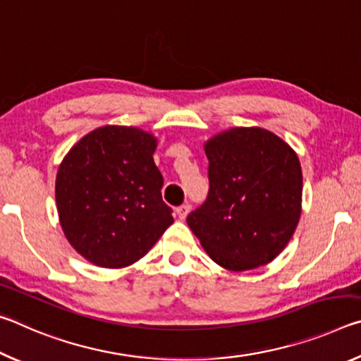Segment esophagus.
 Wrapping results in <instances>:
<instances>
[{"mask_svg":"<svg viewBox=\"0 0 361 361\" xmlns=\"http://www.w3.org/2000/svg\"><path fill=\"white\" fill-rule=\"evenodd\" d=\"M189 212H191V205L183 204V205L178 207V209H176V215H178L180 219H185L188 216Z\"/></svg>","mask_w":361,"mask_h":361,"instance_id":"obj_1","label":"esophagus"}]
</instances>
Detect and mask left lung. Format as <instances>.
I'll return each instance as SVG.
<instances>
[{"instance_id": "obj_1", "label": "left lung", "mask_w": 361, "mask_h": 361, "mask_svg": "<svg viewBox=\"0 0 361 361\" xmlns=\"http://www.w3.org/2000/svg\"><path fill=\"white\" fill-rule=\"evenodd\" d=\"M209 194L186 218L210 258L229 271L267 264L295 232L302 200L296 152L259 127H239L205 145Z\"/></svg>"}]
</instances>
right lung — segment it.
<instances>
[{
    "label": "right lung",
    "mask_w": 361,
    "mask_h": 361,
    "mask_svg": "<svg viewBox=\"0 0 361 361\" xmlns=\"http://www.w3.org/2000/svg\"><path fill=\"white\" fill-rule=\"evenodd\" d=\"M156 138L137 127H100L73 146L60 164L56 200L66 239L97 266H130L170 224Z\"/></svg>",
    "instance_id": "add662e5"
}]
</instances>
